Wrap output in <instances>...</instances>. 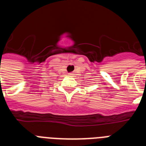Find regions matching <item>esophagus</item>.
<instances>
[{
  "mask_svg": "<svg viewBox=\"0 0 146 146\" xmlns=\"http://www.w3.org/2000/svg\"><path fill=\"white\" fill-rule=\"evenodd\" d=\"M72 73H70V74H69V75H72Z\"/></svg>",
  "mask_w": 146,
  "mask_h": 146,
  "instance_id": "1",
  "label": "esophagus"
}]
</instances>
